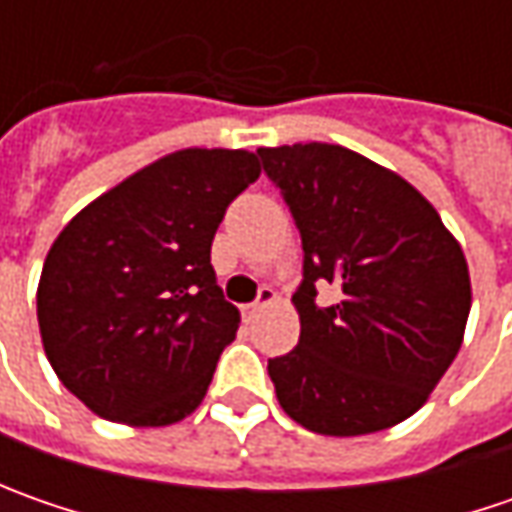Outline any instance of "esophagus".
<instances>
[{
    "instance_id": "1",
    "label": "esophagus",
    "mask_w": 512,
    "mask_h": 512,
    "mask_svg": "<svg viewBox=\"0 0 512 512\" xmlns=\"http://www.w3.org/2000/svg\"><path fill=\"white\" fill-rule=\"evenodd\" d=\"M273 302H276V290H273V287H262V290H259V299H256L253 305L245 307V316L250 319V316H256L262 307L273 305Z\"/></svg>"
}]
</instances>
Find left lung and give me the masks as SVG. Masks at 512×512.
<instances>
[{
    "mask_svg": "<svg viewBox=\"0 0 512 512\" xmlns=\"http://www.w3.org/2000/svg\"><path fill=\"white\" fill-rule=\"evenodd\" d=\"M302 233L299 344L267 362L287 416L322 436L410 419L442 382L470 316V270L436 207L396 170L342 145L259 148ZM340 302L315 305V285Z\"/></svg>",
    "mask_w": 512,
    "mask_h": 512,
    "instance_id": "1",
    "label": "left lung"
}]
</instances>
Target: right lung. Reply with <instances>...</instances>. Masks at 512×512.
I'll return each mask as SVG.
<instances>
[{"instance_id":"obj_1","label":"right lung","mask_w":512,"mask_h":512,"mask_svg":"<svg viewBox=\"0 0 512 512\" xmlns=\"http://www.w3.org/2000/svg\"><path fill=\"white\" fill-rule=\"evenodd\" d=\"M259 173L250 150H176L62 227L36 319L53 373L96 416L168 427L202 404L242 322L216 285L210 245Z\"/></svg>"}]
</instances>
